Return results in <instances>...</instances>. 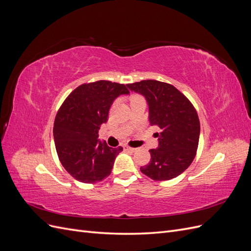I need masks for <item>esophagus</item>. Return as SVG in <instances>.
Wrapping results in <instances>:
<instances>
[{"mask_svg": "<svg viewBox=\"0 0 251 251\" xmlns=\"http://www.w3.org/2000/svg\"><path fill=\"white\" fill-rule=\"evenodd\" d=\"M124 149H125L126 151H136V149L131 148V147H127V146H125V147H124Z\"/></svg>", "mask_w": 251, "mask_h": 251, "instance_id": "esophagus-1", "label": "esophagus"}]
</instances>
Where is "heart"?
Here are the masks:
<instances>
[{
  "instance_id": "heart-1",
  "label": "heart",
  "mask_w": 251,
  "mask_h": 251,
  "mask_svg": "<svg viewBox=\"0 0 251 251\" xmlns=\"http://www.w3.org/2000/svg\"><path fill=\"white\" fill-rule=\"evenodd\" d=\"M137 98H140V96H138V95H133V96L131 97V101H132V100H137Z\"/></svg>"
}]
</instances>
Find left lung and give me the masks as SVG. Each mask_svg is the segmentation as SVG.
Segmentation results:
<instances>
[{
	"instance_id": "left-lung-1",
	"label": "left lung",
	"mask_w": 251,
	"mask_h": 251,
	"mask_svg": "<svg viewBox=\"0 0 251 251\" xmlns=\"http://www.w3.org/2000/svg\"><path fill=\"white\" fill-rule=\"evenodd\" d=\"M126 86L146 97L150 125L161 130L156 133L158 148L150 150L151 161L140 171L155 181L176 178L192 164L198 149L200 121L196 109L170 83L148 79Z\"/></svg>"
}]
</instances>
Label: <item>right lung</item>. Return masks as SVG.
Wrapping results in <instances>:
<instances>
[{
    "instance_id": "add662e5",
    "label": "right lung",
    "mask_w": 251,
    "mask_h": 251,
    "mask_svg": "<svg viewBox=\"0 0 251 251\" xmlns=\"http://www.w3.org/2000/svg\"><path fill=\"white\" fill-rule=\"evenodd\" d=\"M127 86L109 80L83 83L70 93L59 108L53 126L60 163L82 183H95L112 172L123 148H110L98 139L100 126L108 120L113 101L128 94Z\"/></svg>"
}]
</instances>
